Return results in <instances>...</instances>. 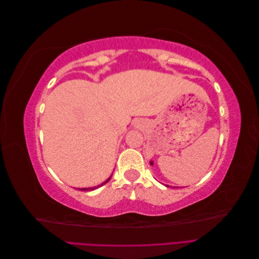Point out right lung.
<instances>
[{
    "label": "right lung",
    "mask_w": 259,
    "mask_h": 259,
    "mask_svg": "<svg viewBox=\"0 0 259 259\" xmlns=\"http://www.w3.org/2000/svg\"><path fill=\"white\" fill-rule=\"evenodd\" d=\"M110 178H111V176L109 177L105 183H103L101 185H99V186H96V187H93V188H79V190H82V191H90V190H95V189H97V188H99V187H101V186H104L105 184H107L109 180H110Z\"/></svg>",
    "instance_id": "1"
}]
</instances>
